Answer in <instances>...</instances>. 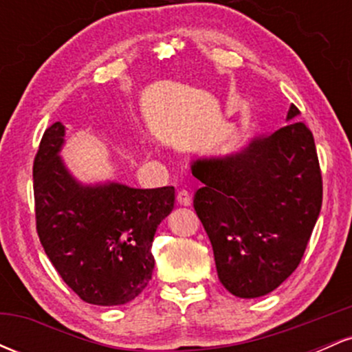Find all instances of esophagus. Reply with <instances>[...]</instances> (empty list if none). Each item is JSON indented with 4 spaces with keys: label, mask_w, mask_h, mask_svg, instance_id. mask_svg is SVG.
<instances>
[{
    "label": "esophagus",
    "mask_w": 352,
    "mask_h": 352,
    "mask_svg": "<svg viewBox=\"0 0 352 352\" xmlns=\"http://www.w3.org/2000/svg\"><path fill=\"white\" fill-rule=\"evenodd\" d=\"M177 201H179L180 205H184V207H188V205L192 204V193H190L188 190L182 188L180 192L177 193Z\"/></svg>",
    "instance_id": "esophagus-1"
}]
</instances>
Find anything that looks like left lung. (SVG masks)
Segmentation results:
<instances>
[{
	"label": "left lung",
	"instance_id": "1",
	"mask_svg": "<svg viewBox=\"0 0 352 352\" xmlns=\"http://www.w3.org/2000/svg\"><path fill=\"white\" fill-rule=\"evenodd\" d=\"M292 104L285 127L225 157L199 159L193 207L210 238L221 285L238 298L272 293L300 265L321 212L313 134Z\"/></svg>",
	"mask_w": 352,
	"mask_h": 352
}]
</instances>
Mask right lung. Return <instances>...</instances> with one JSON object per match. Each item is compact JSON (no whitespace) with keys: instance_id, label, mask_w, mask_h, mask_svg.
<instances>
[{"instance_id":"1","label":"right lung","mask_w":352,"mask_h":352,"mask_svg":"<svg viewBox=\"0 0 352 352\" xmlns=\"http://www.w3.org/2000/svg\"><path fill=\"white\" fill-rule=\"evenodd\" d=\"M64 135L60 122L47 127L34 157L39 241L80 300L98 306L125 305L151 281L153 235L172 212L175 188L80 184L59 157Z\"/></svg>"}]
</instances>
